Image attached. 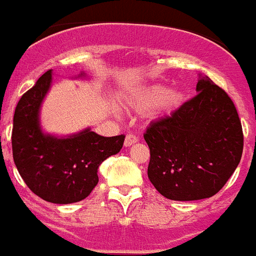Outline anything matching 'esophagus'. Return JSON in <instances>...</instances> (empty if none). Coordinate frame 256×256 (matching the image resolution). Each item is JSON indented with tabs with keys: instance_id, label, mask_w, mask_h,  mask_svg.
I'll list each match as a JSON object with an SVG mask.
<instances>
[{
	"instance_id": "1",
	"label": "esophagus",
	"mask_w": 256,
	"mask_h": 256,
	"mask_svg": "<svg viewBox=\"0 0 256 256\" xmlns=\"http://www.w3.org/2000/svg\"><path fill=\"white\" fill-rule=\"evenodd\" d=\"M137 141H138V137H137L136 134L130 133V134L126 136V140H124V146H126V148H130V146H132V144H136Z\"/></svg>"
}]
</instances>
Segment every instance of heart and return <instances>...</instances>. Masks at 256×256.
I'll use <instances>...</instances> for the list:
<instances>
[{"label": "heart", "mask_w": 256, "mask_h": 256, "mask_svg": "<svg viewBox=\"0 0 256 256\" xmlns=\"http://www.w3.org/2000/svg\"><path fill=\"white\" fill-rule=\"evenodd\" d=\"M184 92L180 88H173L168 92L164 84H151L140 88L126 97V105L136 112H146L159 106L162 112H169L184 101Z\"/></svg>", "instance_id": "heart-1"}]
</instances>
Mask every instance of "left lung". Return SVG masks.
<instances>
[{
	"mask_svg": "<svg viewBox=\"0 0 256 256\" xmlns=\"http://www.w3.org/2000/svg\"><path fill=\"white\" fill-rule=\"evenodd\" d=\"M196 91L144 134L150 148L148 180L170 200L214 196L242 156V126L234 101L208 76H200Z\"/></svg>",
	"mask_w": 256,
	"mask_h": 256,
	"instance_id": "obj_1",
	"label": "left lung"
}]
</instances>
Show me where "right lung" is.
I'll return each instance as SVG.
<instances>
[{
    "label": "right lung",
    "instance_id": "add662e5",
    "mask_svg": "<svg viewBox=\"0 0 256 256\" xmlns=\"http://www.w3.org/2000/svg\"><path fill=\"white\" fill-rule=\"evenodd\" d=\"M51 80L52 70H47L18 102L11 134L12 158L32 192L48 202L72 204L91 194L98 183L97 169L120 151L126 136L102 137L90 128L66 138L44 134L40 108Z\"/></svg>",
    "mask_w": 256,
    "mask_h": 256
}]
</instances>
